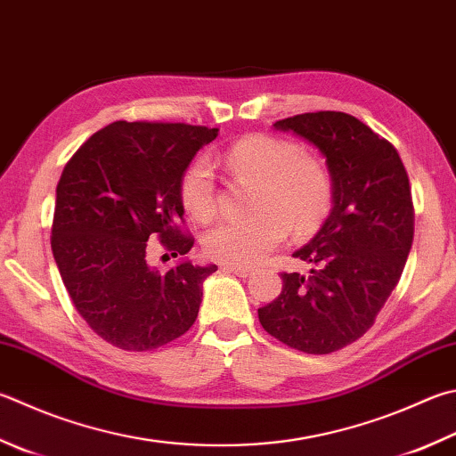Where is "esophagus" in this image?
Instances as JSON below:
<instances>
[{
	"label": "esophagus",
	"mask_w": 456,
	"mask_h": 456,
	"mask_svg": "<svg viewBox=\"0 0 456 456\" xmlns=\"http://www.w3.org/2000/svg\"><path fill=\"white\" fill-rule=\"evenodd\" d=\"M222 270L228 273H236V276H240V278H248L254 273V268H248V265H228L226 264V265H222Z\"/></svg>",
	"instance_id": "1"
}]
</instances>
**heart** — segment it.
<instances>
[{"instance_id":"b5f03b06","label":"heart","mask_w":456,"mask_h":456,"mask_svg":"<svg viewBox=\"0 0 456 456\" xmlns=\"http://www.w3.org/2000/svg\"><path fill=\"white\" fill-rule=\"evenodd\" d=\"M226 168L257 183L250 218L222 220L204 236L212 260L228 265H252L294 234L320 228L333 200V183L320 160L304 157L296 142L270 134H248L222 154ZM180 199L196 220L216 212V178L206 159L194 160L180 183Z\"/></svg>"}]
</instances>
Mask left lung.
<instances>
[{"label":"left lung","instance_id":"8db88e82","mask_svg":"<svg viewBox=\"0 0 456 456\" xmlns=\"http://www.w3.org/2000/svg\"><path fill=\"white\" fill-rule=\"evenodd\" d=\"M320 149L333 183V208L294 257L309 276L281 273V294L257 309L262 328L286 346L325 355L357 341L399 283L413 244L415 210L397 149L339 110L273 123Z\"/></svg>","mask_w":456,"mask_h":456}]
</instances>
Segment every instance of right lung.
Here are the masks:
<instances>
[{
    "label": "right lung",
    "instance_id": "1",
    "mask_svg": "<svg viewBox=\"0 0 456 456\" xmlns=\"http://www.w3.org/2000/svg\"><path fill=\"white\" fill-rule=\"evenodd\" d=\"M218 128L184 123L117 121L81 144L63 168L51 250L77 312L89 328L126 351L167 346L192 328L202 283L216 265L183 260L160 273L149 240L176 256L183 234L180 183L194 154Z\"/></svg>",
    "mask_w": 456,
    "mask_h": 456
}]
</instances>
